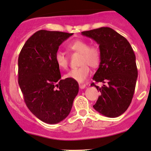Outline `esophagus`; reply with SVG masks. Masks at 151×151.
Returning a JSON list of instances; mask_svg holds the SVG:
<instances>
[{"mask_svg": "<svg viewBox=\"0 0 151 151\" xmlns=\"http://www.w3.org/2000/svg\"><path fill=\"white\" fill-rule=\"evenodd\" d=\"M79 87H80L81 89H83V88H86V85L79 83Z\"/></svg>", "mask_w": 151, "mask_h": 151, "instance_id": "esophagus-1", "label": "esophagus"}]
</instances>
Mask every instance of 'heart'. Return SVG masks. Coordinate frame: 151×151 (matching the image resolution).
<instances>
[{
	"instance_id": "1",
	"label": "heart",
	"mask_w": 151,
	"mask_h": 151,
	"mask_svg": "<svg viewBox=\"0 0 151 151\" xmlns=\"http://www.w3.org/2000/svg\"><path fill=\"white\" fill-rule=\"evenodd\" d=\"M68 49L70 51L81 53L80 63L81 65L69 71L65 74V77L78 82H83L91 73V68L88 64L92 67H97L101 62V52L99 46L97 45H89L87 40L77 39L68 45ZM55 61L60 68H68V58L63 52H56L55 55Z\"/></svg>"
}]
</instances>
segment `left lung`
I'll use <instances>...</instances> for the list:
<instances>
[{
  "label": "left lung",
  "instance_id": "obj_1",
  "mask_svg": "<svg viewBox=\"0 0 151 151\" xmlns=\"http://www.w3.org/2000/svg\"><path fill=\"white\" fill-rule=\"evenodd\" d=\"M81 33L94 40L101 52L99 68L93 79L106 84L101 88L94 83L91 84L101 93L94 109L109 118L120 116L131 103L138 78L133 48L126 38L108 27Z\"/></svg>",
  "mask_w": 151,
  "mask_h": 151
}]
</instances>
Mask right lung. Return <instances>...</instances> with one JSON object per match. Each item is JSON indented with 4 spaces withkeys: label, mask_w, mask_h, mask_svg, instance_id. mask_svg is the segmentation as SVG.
Wrapping results in <instances>:
<instances>
[{
    "label": "right lung",
    "mask_w": 151,
    "mask_h": 151,
    "mask_svg": "<svg viewBox=\"0 0 151 151\" xmlns=\"http://www.w3.org/2000/svg\"><path fill=\"white\" fill-rule=\"evenodd\" d=\"M73 33L40 30L25 42L18 57V84L30 112L56 124L68 116L78 93L77 81L61 80L55 61L59 46Z\"/></svg>",
    "instance_id": "1"
}]
</instances>
